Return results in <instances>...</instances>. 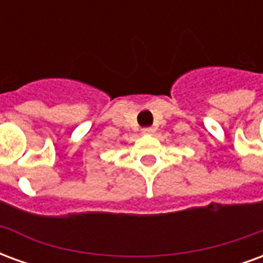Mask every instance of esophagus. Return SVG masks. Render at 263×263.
Listing matches in <instances>:
<instances>
[{"mask_svg": "<svg viewBox=\"0 0 263 263\" xmlns=\"http://www.w3.org/2000/svg\"><path fill=\"white\" fill-rule=\"evenodd\" d=\"M155 132L154 128H151V126H146V128H142V134L143 135H152Z\"/></svg>", "mask_w": 263, "mask_h": 263, "instance_id": "1", "label": "esophagus"}]
</instances>
